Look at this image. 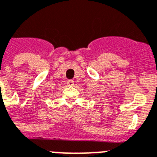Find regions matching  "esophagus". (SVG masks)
Returning a JSON list of instances; mask_svg holds the SVG:
<instances>
[{
  "label": "esophagus",
  "mask_w": 157,
  "mask_h": 157,
  "mask_svg": "<svg viewBox=\"0 0 157 157\" xmlns=\"http://www.w3.org/2000/svg\"><path fill=\"white\" fill-rule=\"evenodd\" d=\"M74 83H75V81L73 79L68 80V81H67V85H68V86H74Z\"/></svg>",
  "instance_id": "obj_1"
}]
</instances>
